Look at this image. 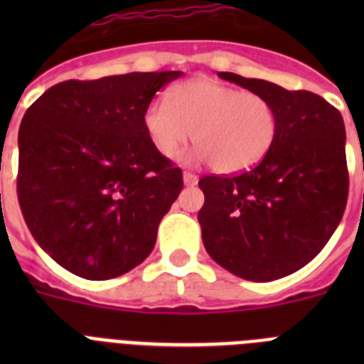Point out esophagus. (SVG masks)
Here are the masks:
<instances>
[{
  "label": "esophagus",
  "instance_id": "obj_1",
  "mask_svg": "<svg viewBox=\"0 0 364 364\" xmlns=\"http://www.w3.org/2000/svg\"><path fill=\"white\" fill-rule=\"evenodd\" d=\"M197 182H198V176L195 175V173H189V171L184 173V184L186 186H195Z\"/></svg>",
  "mask_w": 364,
  "mask_h": 364
}]
</instances>
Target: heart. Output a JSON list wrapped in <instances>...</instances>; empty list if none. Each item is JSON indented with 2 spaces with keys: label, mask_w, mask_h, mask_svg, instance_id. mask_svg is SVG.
I'll list each match as a JSON object with an SVG mask.
<instances>
[{
  "label": "heart",
  "mask_w": 364,
  "mask_h": 364,
  "mask_svg": "<svg viewBox=\"0 0 364 364\" xmlns=\"http://www.w3.org/2000/svg\"><path fill=\"white\" fill-rule=\"evenodd\" d=\"M144 127L164 159H176L193 133L198 159L210 160L218 173H239L264 159L277 136L279 114L266 96L195 78L173 87L167 102H151Z\"/></svg>",
  "instance_id": "heart-1"
}]
</instances>
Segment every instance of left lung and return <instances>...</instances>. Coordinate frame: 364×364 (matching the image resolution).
Segmentation results:
<instances>
[{
    "label": "left lung",
    "instance_id": "8db88e82",
    "mask_svg": "<svg viewBox=\"0 0 364 364\" xmlns=\"http://www.w3.org/2000/svg\"><path fill=\"white\" fill-rule=\"evenodd\" d=\"M275 105L279 131L264 159L239 175L198 180L204 247L246 281L268 282L306 266L339 226L348 198L345 122L319 95L218 73Z\"/></svg>",
    "mask_w": 364,
    "mask_h": 364
}]
</instances>
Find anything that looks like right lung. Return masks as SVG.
<instances>
[{"label": "right lung", "mask_w": 364, "mask_h": 364, "mask_svg": "<svg viewBox=\"0 0 364 364\" xmlns=\"http://www.w3.org/2000/svg\"><path fill=\"white\" fill-rule=\"evenodd\" d=\"M180 70L67 80L47 89L19 125L18 200L36 242L89 281L146 260L184 188L144 127L154 95Z\"/></svg>", "instance_id": "add662e5"}]
</instances>
